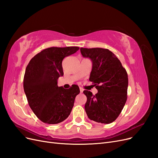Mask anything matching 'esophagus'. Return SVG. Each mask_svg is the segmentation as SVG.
<instances>
[{
  "mask_svg": "<svg viewBox=\"0 0 158 158\" xmlns=\"http://www.w3.org/2000/svg\"><path fill=\"white\" fill-rule=\"evenodd\" d=\"M80 93H82L84 92V89L82 88H80Z\"/></svg>",
  "mask_w": 158,
  "mask_h": 158,
  "instance_id": "1",
  "label": "esophagus"
}]
</instances>
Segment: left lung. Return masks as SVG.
<instances>
[{"instance_id": "8db88e82", "label": "left lung", "mask_w": 158, "mask_h": 158, "mask_svg": "<svg viewBox=\"0 0 158 158\" xmlns=\"http://www.w3.org/2000/svg\"><path fill=\"white\" fill-rule=\"evenodd\" d=\"M81 53L92 62L89 81L98 92L84 90L85 111L90 120L109 124L116 120L127 99L128 74L111 51L103 48H80Z\"/></svg>"}]
</instances>
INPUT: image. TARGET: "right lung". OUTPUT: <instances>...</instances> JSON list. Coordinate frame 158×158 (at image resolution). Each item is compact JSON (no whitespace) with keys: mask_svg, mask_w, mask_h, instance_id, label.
Returning a JSON list of instances; mask_svg holds the SVG:
<instances>
[{"mask_svg":"<svg viewBox=\"0 0 158 158\" xmlns=\"http://www.w3.org/2000/svg\"><path fill=\"white\" fill-rule=\"evenodd\" d=\"M78 50V47H50L35 55L27 64L23 89L30 108L42 122L58 124L70 114L79 87L75 84L69 89L59 87L57 80L64 74V57Z\"/></svg>","mask_w":158,"mask_h":158,"instance_id":"right-lung-1","label":"right lung"}]
</instances>
